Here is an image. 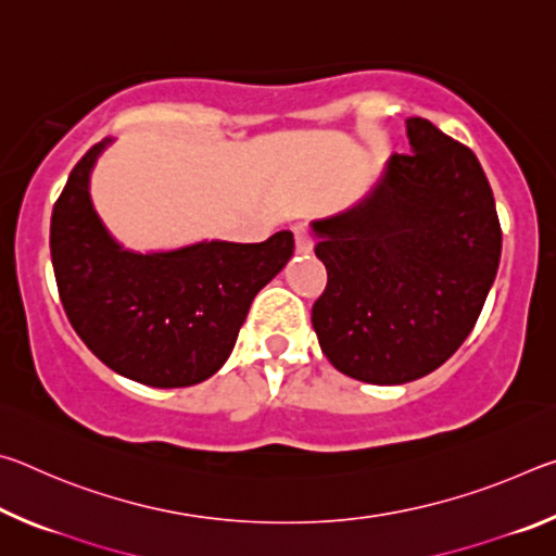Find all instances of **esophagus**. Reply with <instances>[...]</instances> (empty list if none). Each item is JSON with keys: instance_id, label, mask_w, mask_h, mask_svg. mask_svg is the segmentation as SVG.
I'll list each match as a JSON object with an SVG mask.
<instances>
[{"instance_id": "34e87169", "label": "esophagus", "mask_w": 556, "mask_h": 556, "mask_svg": "<svg viewBox=\"0 0 556 556\" xmlns=\"http://www.w3.org/2000/svg\"><path fill=\"white\" fill-rule=\"evenodd\" d=\"M294 240H296V252L299 255H308V252L314 250V240L304 225H296L294 228Z\"/></svg>"}]
</instances>
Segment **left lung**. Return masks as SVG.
<instances>
[{
	"label": "left lung",
	"mask_w": 556,
	"mask_h": 556,
	"mask_svg": "<svg viewBox=\"0 0 556 556\" xmlns=\"http://www.w3.org/2000/svg\"><path fill=\"white\" fill-rule=\"evenodd\" d=\"M412 154L333 218L314 220L328 285L312 308L324 355L348 378L404 384L444 365L481 316L503 232L476 154L409 117Z\"/></svg>",
	"instance_id": "8db88e82"
}]
</instances>
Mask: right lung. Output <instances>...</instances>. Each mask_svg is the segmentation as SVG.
I'll return each instance as SVG.
<instances>
[{"mask_svg": "<svg viewBox=\"0 0 556 556\" xmlns=\"http://www.w3.org/2000/svg\"><path fill=\"white\" fill-rule=\"evenodd\" d=\"M102 139L68 176L51 215V262L75 333L110 370L149 388H188L228 361L252 299L294 255V235L265 242L203 240L131 252L90 201Z\"/></svg>", "mask_w": 556, "mask_h": 556, "instance_id": "1", "label": "right lung"}]
</instances>
